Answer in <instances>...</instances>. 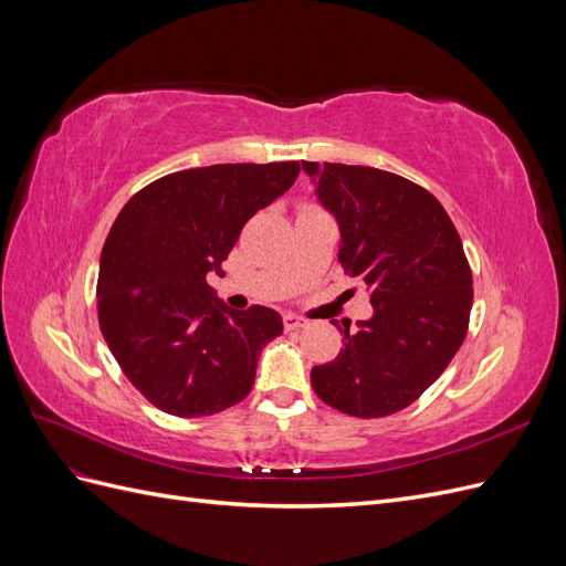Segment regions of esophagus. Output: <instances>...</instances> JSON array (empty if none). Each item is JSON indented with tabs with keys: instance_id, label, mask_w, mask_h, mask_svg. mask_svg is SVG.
<instances>
[{
	"instance_id": "34e87169",
	"label": "esophagus",
	"mask_w": 566,
	"mask_h": 566,
	"mask_svg": "<svg viewBox=\"0 0 566 566\" xmlns=\"http://www.w3.org/2000/svg\"><path fill=\"white\" fill-rule=\"evenodd\" d=\"M283 325H285V331H300V328H304L306 321L295 316V314H285L283 316Z\"/></svg>"
}]
</instances>
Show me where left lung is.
<instances>
[{"mask_svg":"<svg viewBox=\"0 0 566 566\" xmlns=\"http://www.w3.org/2000/svg\"><path fill=\"white\" fill-rule=\"evenodd\" d=\"M302 167L337 219L342 269L361 281L373 304L356 331L339 328L345 349L312 368V387L347 416H391L447 370L468 335L465 250L447 210L422 186L364 165Z\"/></svg>","mask_w":566,"mask_h":566,"instance_id":"left-lung-1","label":"left lung"}]
</instances>
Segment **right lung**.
<instances>
[{"instance_id":"obj_1","label":"right lung","mask_w":566,"mask_h":566,"mask_svg":"<svg viewBox=\"0 0 566 566\" xmlns=\"http://www.w3.org/2000/svg\"><path fill=\"white\" fill-rule=\"evenodd\" d=\"M300 163L184 169L134 193L101 250L98 325L127 380L165 413L214 416L243 401L281 314L254 304L233 312L208 273L248 219L283 196Z\"/></svg>"}]
</instances>
